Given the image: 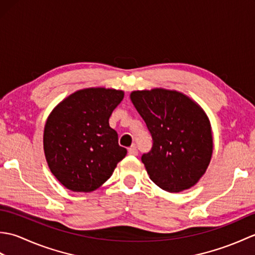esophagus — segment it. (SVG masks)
<instances>
[{
	"label": "esophagus",
	"instance_id": "obj_1",
	"mask_svg": "<svg viewBox=\"0 0 255 255\" xmlns=\"http://www.w3.org/2000/svg\"><path fill=\"white\" fill-rule=\"evenodd\" d=\"M128 153L130 154V155H137L138 154V150H137L136 145H134V144L131 145V147L128 149Z\"/></svg>",
	"mask_w": 255,
	"mask_h": 255
}]
</instances>
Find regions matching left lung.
Here are the masks:
<instances>
[{
    "mask_svg": "<svg viewBox=\"0 0 255 255\" xmlns=\"http://www.w3.org/2000/svg\"><path fill=\"white\" fill-rule=\"evenodd\" d=\"M130 100L152 136V149L141 156L151 181L170 193L194 186L214 148L203 108L181 92L161 88L133 91Z\"/></svg>",
    "mask_w": 255,
    "mask_h": 255,
    "instance_id": "left-lung-1",
    "label": "left lung"
}]
</instances>
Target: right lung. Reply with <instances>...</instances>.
<instances>
[{
  "instance_id": "1",
  "label": "right lung",
  "mask_w": 255,
  "mask_h": 255,
  "mask_svg": "<svg viewBox=\"0 0 255 255\" xmlns=\"http://www.w3.org/2000/svg\"><path fill=\"white\" fill-rule=\"evenodd\" d=\"M123 99L122 90H79L59 103L48 116L44 129L47 163L70 191H95L126 156L127 150L118 144V134L108 123Z\"/></svg>"
}]
</instances>
